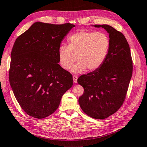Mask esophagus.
<instances>
[{
	"mask_svg": "<svg viewBox=\"0 0 147 147\" xmlns=\"http://www.w3.org/2000/svg\"><path fill=\"white\" fill-rule=\"evenodd\" d=\"M73 82L74 83H77V80H78V76L76 75H74L73 77Z\"/></svg>",
	"mask_w": 147,
	"mask_h": 147,
	"instance_id": "34e87169",
	"label": "esophagus"
}]
</instances>
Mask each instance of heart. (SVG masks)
Listing matches in <instances>:
<instances>
[{"label":"heart","instance_id":"1","mask_svg":"<svg viewBox=\"0 0 147 147\" xmlns=\"http://www.w3.org/2000/svg\"><path fill=\"white\" fill-rule=\"evenodd\" d=\"M67 46L59 49L60 64L64 69H72L74 73H80L85 69L94 71L104 63L109 53L110 40L103 32L81 30L67 38Z\"/></svg>","mask_w":147,"mask_h":147}]
</instances>
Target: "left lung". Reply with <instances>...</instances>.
I'll use <instances>...</instances> for the list:
<instances>
[{
  "label": "left lung",
  "instance_id": "left-lung-1",
  "mask_svg": "<svg viewBox=\"0 0 147 147\" xmlns=\"http://www.w3.org/2000/svg\"><path fill=\"white\" fill-rule=\"evenodd\" d=\"M94 27H103L109 34L110 50L99 69L78 78V84L84 88L78 101L89 117L105 119L124 103L132 76L133 61L129 44L121 32L109 25Z\"/></svg>",
  "mask_w": 147,
  "mask_h": 147
}]
</instances>
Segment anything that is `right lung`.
Instances as JSON below:
<instances>
[{
	"label": "right lung",
	"mask_w": 147,
	"mask_h": 147,
	"mask_svg": "<svg viewBox=\"0 0 147 147\" xmlns=\"http://www.w3.org/2000/svg\"><path fill=\"white\" fill-rule=\"evenodd\" d=\"M75 27L37 22L16 39L11 52L9 82L17 101L35 118L55 111L73 86V76L58 63L64 37Z\"/></svg>",
	"instance_id": "obj_1"
}]
</instances>
